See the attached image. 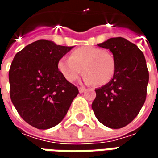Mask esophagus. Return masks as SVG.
<instances>
[{
    "mask_svg": "<svg viewBox=\"0 0 158 158\" xmlns=\"http://www.w3.org/2000/svg\"><path fill=\"white\" fill-rule=\"evenodd\" d=\"M86 90V89L85 87H79V93H84Z\"/></svg>",
    "mask_w": 158,
    "mask_h": 158,
    "instance_id": "esophagus-1",
    "label": "esophagus"
}]
</instances>
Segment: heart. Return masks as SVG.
I'll return each mask as SVG.
<instances>
[{
	"label": "heart",
	"instance_id": "1",
	"mask_svg": "<svg viewBox=\"0 0 158 158\" xmlns=\"http://www.w3.org/2000/svg\"><path fill=\"white\" fill-rule=\"evenodd\" d=\"M57 69L69 82L77 80L84 70V82L104 85L113 77L115 62L110 52L95 46H82L73 51L71 56L59 59Z\"/></svg>",
	"mask_w": 158,
	"mask_h": 158
}]
</instances>
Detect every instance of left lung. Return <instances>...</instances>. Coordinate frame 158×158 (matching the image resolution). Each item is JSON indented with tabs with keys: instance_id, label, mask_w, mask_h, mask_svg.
Returning <instances> with one entry per match:
<instances>
[{
	"instance_id": "8db88e82",
	"label": "left lung",
	"mask_w": 158,
	"mask_h": 158,
	"mask_svg": "<svg viewBox=\"0 0 158 158\" xmlns=\"http://www.w3.org/2000/svg\"><path fill=\"white\" fill-rule=\"evenodd\" d=\"M113 53L115 71L113 79L96 89L92 107L96 118L111 129H120L132 122L146 97L149 73L143 52L122 37L98 44Z\"/></svg>"
}]
</instances>
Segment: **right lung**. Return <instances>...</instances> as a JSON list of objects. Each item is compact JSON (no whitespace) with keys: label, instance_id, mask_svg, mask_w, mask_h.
Masks as SVG:
<instances>
[{"label":"right lung","instance_id":"1","mask_svg":"<svg viewBox=\"0 0 158 158\" xmlns=\"http://www.w3.org/2000/svg\"><path fill=\"white\" fill-rule=\"evenodd\" d=\"M73 48L40 40L14 56L9 70L11 100L22 118L35 128L57 125L79 94L57 69L59 59Z\"/></svg>","mask_w":158,"mask_h":158}]
</instances>
